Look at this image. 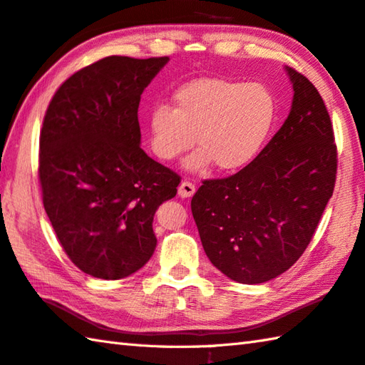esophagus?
Listing matches in <instances>:
<instances>
[{
    "label": "esophagus",
    "instance_id": "obj_1",
    "mask_svg": "<svg viewBox=\"0 0 365 365\" xmlns=\"http://www.w3.org/2000/svg\"><path fill=\"white\" fill-rule=\"evenodd\" d=\"M196 187L188 180H183L180 185H178V196L180 197H191L195 195Z\"/></svg>",
    "mask_w": 365,
    "mask_h": 365
}]
</instances>
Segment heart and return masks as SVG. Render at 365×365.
<instances>
[{"mask_svg":"<svg viewBox=\"0 0 365 365\" xmlns=\"http://www.w3.org/2000/svg\"><path fill=\"white\" fill-rule=\"evenodd\" d=\"M276 103L260 83L200 78L174 94V108L156 105L148 118L150 145L163 161H175L193 147L185 168L201 172L215 163L220 170H236L260 151L274 123Z\"/></svg>","mask_w":365,"mask_h":365,"instance_id":"heart-1","label":"heart"}]
</instances>
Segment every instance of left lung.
I'll use <instances>...</instances> for the list:
<instances>
[{
  "instance_id": "obj_1",
  "label": "left lung",
  "mask_w": 365,
  "mask_h": 365,
  "mask_svg": "<svg viewBox=\"0 0 365 365\" xmlns=\"http://www.w3.org/2000/svg\"><path fill=\"white\" fill-rule=\"evenodd\" d=\"M290 113L246 168L204 180L191 212L215 268L241 284L282 274L313 240L336 178V145L322 97L307 76L287 68Z\"/></svg>"
}]
</instances>
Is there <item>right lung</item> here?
<instances>
[{
	"mask_svg": "<svg viewBox=\"0 0 365 365\" xmlns=\"http://www.w3.org/2000/svg\"><path fill=\"white\" fill-rule=\"evenodd\" d=\"M169 57L110 56L65 79L39 134L43 204L65 254L98 279H123L156 247L153 217L180 175L140 148L138 103Z\"/></svg>",
	"mask_w": 365,
	"mask_h": 365,
	"instance_id": "right-lung-1",
	"label": "right lung"
}]
</instances>
